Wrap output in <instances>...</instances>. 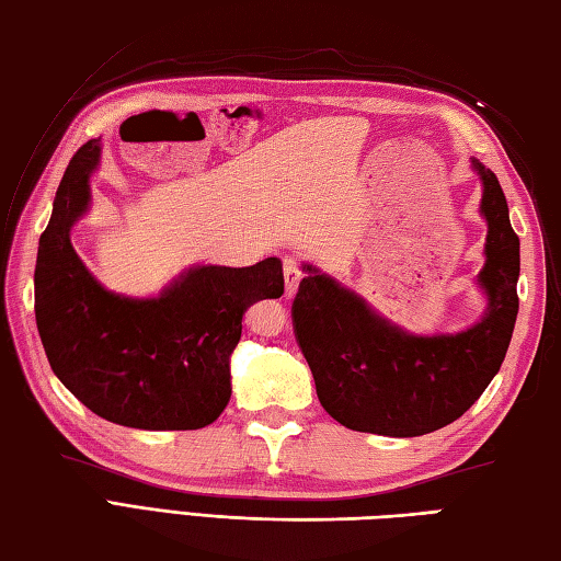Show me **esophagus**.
Returning a JSON list of instances; mask_svg holds the SVG:
<instances>
[{
  "instance_id": "34e87169",
  "label": "esophagus",
  "mask_w": 561,
  "mask_h": 561,
  "mask_svg": "<svg viewBox=\"0 0 561 561\" xmlns=\"http://www.w3.org/2000/svg\"><path fill=\"white\" fill-rule=\"evenodd\" d=\"M282 270H284V284H287V294L294 296L296 291H299V282H301L299 262H296L294 257H284Z\"/></svg>"
}]
</instances>
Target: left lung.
Segmentation results:
<instances>
[{
	"label": "left lung",
	"instance_id": "left-lung-1",
	"mask_svg": "<svg viewBox=\"0 0 561 561\" xmlns=\"http://www.w3.org/2000/svg\"><path fill=\"white\" fill-rule=\"evenodd\" d=\"M486 221L478 284L486 308L460 332L420 335L380 316L364 296L304 265L291 316L325 412L354 432L422 436L468 412L502 368L518 316L520 243L496 175L472 159Z\"/></svg>",
	"mask_w": 561,
	"mask_h": 561
}]
</instances>
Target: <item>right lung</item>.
Masks as SVG:
<instances>
[{"label": "right lung", "instance_id": "right-lung-1", "mask_svg": "<svg viewBox=\"0 0 561 561\" xmlns=\"http://www.w3.org/2000/svg\"><path fill=\"white\" fill-rule=\"evenodd\" d=\"M101 139L71 157L35 260V323L55 376L113 424L187 432L211 424L231 398V354L243 313L284 294L282 262L250 267L195 265L159 296L115 294L69 241L91 207Z\"/></svg>", "mask_w": 561, "mask_h": 561}]
</instances>
